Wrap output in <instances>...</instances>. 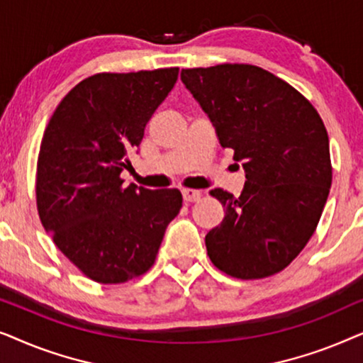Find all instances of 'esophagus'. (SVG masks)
Returning <instances> with one entry per match:
<instances>
[{"label": "esophagus", "mask_w": 363, "mask_h": 363, "mask_svg": "<svg viewBox=\"0 0 363 363\" xmlns=\"http://www.w3.org/2000/svg\"><path fill=\"white\" fill-rule=\"evenodd\" d=\"M182 193H183V200L188 203L198 201L201 198V191H198V190H183Z\"/></svg>", "instance_id": "obj_1"}]
</instances>
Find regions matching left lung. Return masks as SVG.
I'll use <instances>...</instances> for the list:
<instances>
[{"instance_id": "obj_1", "label": "left lung", "mask_w": 363, "mask_h": 363, "mask_svg": "<svg viewBox=\"0 0 363 363\" xmlns=\"http://www.w3.org/2000/svg\"><path fill=\"white\" fill-rule=\"evenodd\" d=\"M182 82L246 173L240 196L210 191L225 218L205 238L208 256L238 279L276 274L304 250L329 196L324 122L301 92L251 64L182 69Z\"/></svg>"}]
</instances>
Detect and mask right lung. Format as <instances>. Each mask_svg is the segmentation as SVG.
<instances>
[{
    "label": "right lung",
    "mask_w": 363,
    "mask_h": 363,
    "mask_svg": "<svg viewBox=\"0 0 363 363\" xmlns=\"http://www.w3.org/2000/svg\"><path fill=\"white\" fill-rule=\"evenodd\" d=\"M178 79V67L84 79L62 99L38 157L41 223L89 279L121 284L150 269L182 193L123 188L128 153Z\"/></svg>",
    "instance_id": "1"
}]
</instances>
